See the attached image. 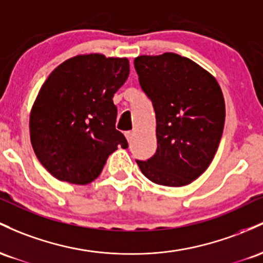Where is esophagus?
<instances>
[{
    "label": "esophagus",
    "instance_id": "34e87169",
    "mask_svg": "<svg viewBox=\"0 0 263 263\" xmlns=\"http://www.w3.org/2000/svg\"><path fill=\"white\" fill-rule=\"evenodd\" d=\"M124 134H125V138H126V139H128V141H130V140H132L133 132H130V130H129V132H125V133H124Z\"/></svg>",
    "mask_w": 263,
    "mask_h": 263
}]
</instances>
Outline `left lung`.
I'll list each match as a JSON object with an SVG mask.
<instances>
[{
    "label": "left lung",
    "mask_w": 263,
    "mask_h": 263,
    "mask_svg": "<svg viewBox=\"0 0 263 263\" xmlns=\"http://www.w3.org/2000/svg\"><path fill=\"white\" fill-rule=\"evenodd\" d=\"M143 92L156 118V153L137 160L150 181L184 186L209 167L225 124V100L216 79L176 53L134 60Z\"/></svg>",
    "instance_id": "1"
}]
</instances>
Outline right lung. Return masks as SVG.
<instances>
[{"mask_svg": "<svg viewBox=\"0 0 263 263\" xmlns=\"http://www.w3.org/2000/svg\"><path fill=\"white\" fill-rule=\"evenodd\" d=\"M129 76L126 58L76 55L44 82L29 117L31 143L40 163L55 179L84 185L99 176L118 146L113 97Z\"/></svg>", "mask_w": 263, "mask_h": 263, "instance_id": "1", "label": "right lung"}]
</instances>
